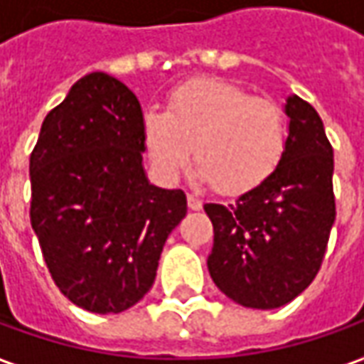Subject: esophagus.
<instances>
[{
    "label": "esophagus",
    "mask_w": 364,
    "mask_h": 364,
    "mask_svg": "<svg viewBox=\"0 0 364 364\" xmlns=\"http://www.w3.org/2000/svg\"><path fill=\"white\" fill-rule=\"evenodd\" d=\"M187 203H189V209H193V211H199L201 207H203V201L197 197V195L189 193L187 195Z\"/></svg>",
    "instance_id": "34e87169"
}]
</instances>
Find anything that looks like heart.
Listing matches in <instances>:
<instances>
[{
	"label": "heart",
	"mask_w": 364,
	"mask_h": 364,
	"mask_svg": "<svg viewBox=\"0 0 364 364\" xmlns=\"http://www.w3.org/2000/svg\"><path fill=\"white\" fill-rule=\"evenodd\" d=\"M143 136L165 181H175L193 155L201 179L223 195L259 187L278 169L288 144L282 108L215 78L175 88L165 110H144Z\"/></svg>",
	"instance_id": "obj_1"
}]
</instances>
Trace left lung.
I'll list each match as a JSON object with an SVG mask.
<instances>
[{
  "mask_svg": "<svg viewBox=\"0 0 364 364\" xmlns=\"http://www.w3.org/2000/svg\"><path fill=\"white\" fill-rule=\"evenodd\" d=\"M288 144L278 169L233 205L205 203L213 223L207 268L215 286L247 308H280L316 278L336 203L334 157L318 112L302 100H286Z\"/></svg>",
  "mask_w": 364,
  "mask_h": 364,
  "instance_id": "left-lung-1",
  "label": "left lung"
}]
</instances>
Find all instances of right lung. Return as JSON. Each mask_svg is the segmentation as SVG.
I'll return each mask as SVG.
<instances>
[{"mask_svg":"<svg viewBox=\"0 0 364 364\" xmlns=\"http://www.w3.org/2000/svg\"><path fill=\"white\" fill-rule=\"evenodd\" d=\"M143 151L141 105L105 72L70 88L33 146L30 221L52 280L88 312L134 306L187 213L181 189L149 185Z\"/></svg>","mask_w":364,"mask_h":364,"instance_id":"right-lung-1","label":"right lung"}]
</instances>
